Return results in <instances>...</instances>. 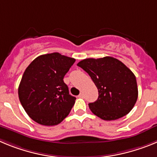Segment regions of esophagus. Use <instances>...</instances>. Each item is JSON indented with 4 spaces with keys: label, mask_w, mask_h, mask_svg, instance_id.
<instances>
[{
    "label": "esophagus",
    "mask_w": 157,
    "mask_h": 157,
    "mask_svg": "<svg viewBox=\"0 0 157 157\" xmlns=\"http://www.w3.org/2000/svg\"><path fill=\"white\" fill-rule=\"evenodd\" d=\"M78 98H83V94H79V95L78 96Z\"/></svg>",
    "instance_id": "obj_1"
}]
</instances>
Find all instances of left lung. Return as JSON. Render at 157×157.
Wrapping results in <instances>:
<instances>
[{
    "mask_svg": "<svg viewBox=\"0 0 157 157\" xmlns=\"http://www.w3.org/2000/svg\"><path fill=\"white\" fill-rule=\"evenodd\" d=\"M90 76L98 98L89 104L91 112L104 120H118L128 114L138 96L136 77L120 60L112 56L88 58L78 63Z\"/></svg>",
    "mask_w": 157,
    "mask_h": 157,
    "instance_id": "left-lung-1",
    "label": "left lung"
}]
</instances>
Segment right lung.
<instances>
[{
	"label": "right lung",
	"instance_id": "add662e5",
	"mask_svg": "<svg viewBox=\"0 0 157 157\" xmlns=\"http://www.w3.org/2000/svg\"><path fill=\"white\" fill-rule=\"evenodd\" d=\"M75 62L74 58L52 52L37 56L25 70L19 98L36 123L55 126L68 116L76 98L69 94L63 77Z\"/></svg>",
	"mask_w": 157,
	"mask_h": 157
}]
</instances>
